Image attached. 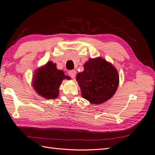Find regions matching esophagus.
<instances>
[{"mask_svg": "<svg viewBox=\"0 0 155 155\" xmlns=\"http://www.w3.org/2000/svg\"><path fill=\"white\" fill-rule=\"evenodd\" d=\"M76 74H77V72H76L75 70H72V71H71L68 72V74L70 77H71L72 78H74L76 77Z\"/></svg>", "mask_w": 155, "mask_h": 155, "instance_id": "esophagus-1", "label": "esophagus"}]
</instances>
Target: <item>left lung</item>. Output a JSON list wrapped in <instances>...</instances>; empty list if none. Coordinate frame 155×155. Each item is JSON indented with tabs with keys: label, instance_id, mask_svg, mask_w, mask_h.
I'll list each match as a JSON object with an SVG mask.
<instances>
[{
	"label": "left lung",
	"instance_id": "8db88e82",
	"mask_svg": "<svg viewBox=\"0 0 155 155\" xmlns=\"http://www.w3.org/2000/svg\"><path fill=\"white\" fill-rule=\"evenodd\" d=\"M83 67V72L77 75L83 97L97 105L111 98L119 84L116 68L101 57L90 58Z\"/></svg>",
	"mask_w": 155,
	"mask_h": 155
}]
</instances>
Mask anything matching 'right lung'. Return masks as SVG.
<instances>
[{
  "label": "right lung",
  "mask_w": 155,
  "mask_h": 155,
  "mask_svg": "<svg viewBox=\"0 0 155 155\" xmlns=\"http://www.w3.org/2000/svg\"><path fill=\"white\" fill-rule=\"evenodd\" d=\"M65 78H70L61 70L56 68V64L50 61L36 70L33 87L39 95L45 99H55L58 96L59 87Z\"/></svg>",
  "instance_id": "add662e5"
}]
</instances>
